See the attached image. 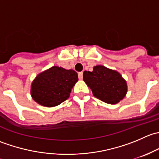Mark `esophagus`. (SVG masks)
Returning <instances> with one entry per match:
<instances>
[{
    "label": "esophagus",
    "instance_id": "esophagus-1",
    "mask_svg": "<svg viewBox=\"0 0 159 159\" xmlns=\"http://www.w3.org/2000/svg\"><path fill=\"white\" fill-rule=\"evenodd\" d=\"M78 78H79L80 80H81L83 78V72L82 71L78 73Z\"/></svg>",
    "mask_w": 159,
    "mask_h": 159
}]
</instances>
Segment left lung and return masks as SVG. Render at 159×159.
Instances as JSON below:
<instances>
[{
  "instance_id": "left-lung-1",
  "label": "left lung",
  "mask_w": 159,
  "mask_h": 159,
  "mask_svg": "<svg viewBox=\"0 0 159 159\" xmlns=\"http://www.w3.org/2000/svg\"><path fill=\"white\" fill-rule=\"evenodd\" d=\"M83 80L91 89L93 95L108 104H116L126 95V81L119 72L103 65H97L92 71L84 70Z\"/></svg>"
}]
</instances>
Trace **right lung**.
<instances>
[{
    "mask_svg": "<svg viewBox=\"0 0 159 159\" xmlns=\"http://www.w3.org/2000/svg\"><path fill=\"white\" fill-rule=\"evenodd\" d=\"M78 81V74L74 70L53 66L37 75L31 84L30 94L39 105L57 106L69 98Z\"/></svg>",
    "mask_w": 159,
    "mask_h": 159,
    "instance_id": "1",
    "label": "right lung"
}]
</instances>
